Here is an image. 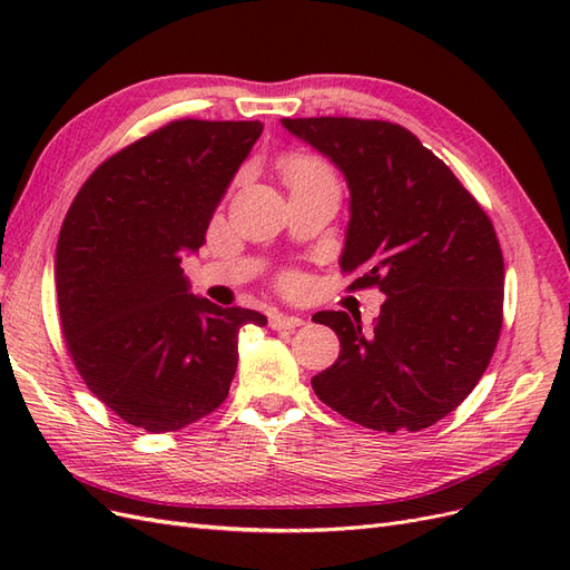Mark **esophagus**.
<instances>
[{
    "label": "esophagus",
    "instance_id": "1",
    "mask_svg": "<svg viewBox=\"0 0 570 570\" xmlns=\"http://www.w3.org/2000/svg\"><path fill=\"white\" fill-rule=\"evenodd\" d=\"M304 323L302 316H289V314H273L271 316V327L273 331H295Z\"/></svg>",
    "mask_w": 570,
    "mask_h": 570
}]
</instances>
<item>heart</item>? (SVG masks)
Here are the masks:
<instances>
[{"mask_svg":"<svg viewBox=\"0 0 570 570\" xmlns=\"http://www.w3.org/2000/svg\"><path fill=\"white\" fill-rule=\"evenodd\" d=\"M285 178L289 185L302 183V180H323V178H333L327 174V168L318 161L312 159H289L285 166Z\"/></svg>","mask_w":570,"mask_h":570,"instance_id":"b5f03b06","label":"heart"}]
</instances>
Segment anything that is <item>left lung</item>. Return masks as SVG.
Returning a JSON list of instances; mask_svg holds the SVG:
<instances>
[{
	"instance_id": "8db88e82",
	"label": "left lung",
	"mask_w": 570,
	"mask_h": 570,
	"mask_svg": "<svg viewBox=\"0 0 570 570\" xmlns=\"http://www.w3.org/2000/svg\"><path fill=\"white\" fill-rule=\"evenodd\" d=\"M350 187L340 268L385 295L371 327L318 312L340 356L318 400L364 428L423 430L478 385L502 331L504 258L488 214L416 135L385 120L283 118Z\"/></svg>"
}]
</instances>
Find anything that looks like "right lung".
<instances>
[{
	"instance_id": "right-lung-1",
	"label": "right lung",
	"mask_w": 570,
	"mask_h": 570,
	"mask_svg": "<svg viewBox=\"0 0 570 570\" xmlns=\"http://www.w3.org/2000/svg\"><path fill=\"white\" fill-rule=\"evenodd\" d=\"M262 120H174L85 180L59 233L63 337L90 392L130 425L170 433L228 396L252 308L189 292L197 254Z\"/></svg>"
}]
</instances>
